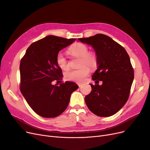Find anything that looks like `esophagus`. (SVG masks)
Wrapping results in <instances>:
<instances>
[{
    "instance_id": "34e87169",
    "label": "esophagus",
    "mask_w": 150,
    "mask_h": 150,
    "mask_svg": "<svg viewBox=\"0 0 150 150\" xmlns=\"http://www.w3.org/2000/svg\"><path fill=\"white\" fill-rule=\"evenodd\" d=\"M77 84H78V86H79V88L81 87V86H82V85H83L82 84H81V83H77Z\"/></svg>"
}]
</instances>
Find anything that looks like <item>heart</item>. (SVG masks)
Segmentation results:
<instances>
[{"instance_id": "b5f03b06", "label": "heart", "mask_w": 150, "mask_h": 150, "mask_svg": "<svg viewBox=\"0 0 150 150\" xmlns=\"http://www.w3.org/2000/svg\"><path fill=\"white\" fill-rule=\"evenodd\" d=\"M89 48L87 45L81 42H76L68 49V52L74 57H80L79 67L78 69L71 70L65 73V78L67 80L74 81L76 83H82L89 74L91 69H94L98 65V58L96 54L88 52ZM57 66L62 70L69 69V62L67 59L61 52L59 53L56 57ZM88 66L87 67V66Z\"/></svg>"}]
</instances>
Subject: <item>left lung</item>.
Returning a JSON list of instances; mask_svg holds the SVG:
<instances>
[{"instance_id":"1","label":"left lung","mask_w":150,"mask_h":150,"mask_svg":"<svg viewBox=\"0 0 150 150\" xmlns=\"http://www.w3.org/2000/svg\"><path fill=\"white\" fill-rule=\"evenodd\" d=\"M79 40L91 45L96 52L98 69L92 76L95 85L85 97L89 110L98 116H111L128 101L134 71L125 49L110 37L98 34ZM99 80L103 84L99 85Z\"/></svg>"}]
</instances>
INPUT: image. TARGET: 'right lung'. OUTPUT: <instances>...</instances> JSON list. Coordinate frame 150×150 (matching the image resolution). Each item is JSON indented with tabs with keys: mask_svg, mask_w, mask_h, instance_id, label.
<instances>
[{
	"mask_svg": "<svg viewBox=\"0 0 150 150\" xmlns=\"http://www.w3.org/2000/svg\"><path fill=\"white\" fill-rule=\"evenodd\" d=\"M48 35L32 44L20 63L21 92L33 111L44 117H55L64 112L71 93L78 88L74 83L66 81L52 85L62 78V70L56 63L59 52L73 42Z\"/></svg>",
	"mask_w": 150,
	"mask_h": 150,
	"instance_id": "right-lung-1",
	"label": "right lung"
}]
</instances>
